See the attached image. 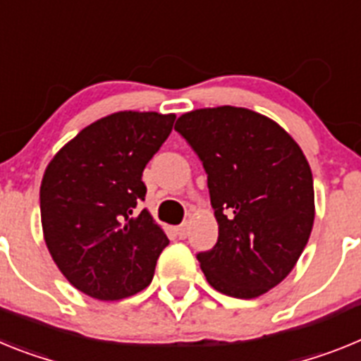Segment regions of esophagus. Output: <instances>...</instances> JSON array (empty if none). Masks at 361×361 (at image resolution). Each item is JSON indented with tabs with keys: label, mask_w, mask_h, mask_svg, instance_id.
Returning a JSON list of instances; mask_svg holds the SVG:
<instances>
[{
	"label": "esophagus",
	"mask_w": 361,
	"mask_h": 361,
	"mask_svg": "<svg viewBox=\"0 0 361 361\" xmlns=\"http://www.w3.org/2000/svg\"><path fill=\"white\" fill-rule=\"evenodd\" d=\"M174 233H176V236L180 238V240H185L187 238V234H189V227H187V224L180 225V227L174 228Z\"/></svg>",
	"instance_id": "obj_1"
}]
</instances>
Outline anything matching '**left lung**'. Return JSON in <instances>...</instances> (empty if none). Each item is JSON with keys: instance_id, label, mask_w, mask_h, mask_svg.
<instances>
[{"instance_id": "1", "label": "left lung", "mask_w": 361, "mask_h": 361, "mask_svg": "<svg viewBox=\"0 0 361 361\" xmlns=\"http://www.w3.org/2000/svg\"><path fill=\"white\" fill-rule=\"evenodd\" d=\"M178 134L207 174L218 241L196 255L207 281L233 298L276 287L302 256L314 224L312 172L283 128L241 106L178 118Z\"/></svg>"}]
</instances>
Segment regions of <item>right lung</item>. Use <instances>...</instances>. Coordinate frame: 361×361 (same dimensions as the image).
Instances as JSON below:
<instances>
[{"label":"right lung","mask_w":361,"mask_h":361,"mask_svg":"<svg viewBox=\"0 0 361 361\" xmlns=\"http://www.w3.org/2000/svg\"><path fill=\"white\" fill-rule=\"evenodd\" d=\"M174 114L116 112L89 125L49 163L39 189L47 247L78 290L121 300L152 281L169 238L149 212L143 169Z\"/></svg>","instance_id":"right-lung-1"}]
</instances>
